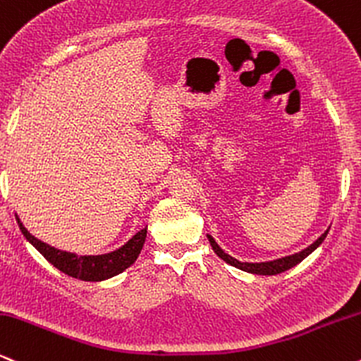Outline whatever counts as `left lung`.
Listing matches in <instances>:
<instances>
[{"mask_svg":"<svg viewBox=\"0 0 361 361\" xmlns=\"http://www.w3.org/2000/svg\"><path fill=\"white\" fill-rule=\"evenodd\" d=\"M329 230H326L323 235L317 238L314 243L309 245L307 248H304L302 252L299 253H294V255H289V257H283V258H277V260H272V262H260V264H248V262H240L236 260V258H233L231 255H228V253H224L221 248H219V245L216 243L214 238L211 235H207V240H209L211 247H213L214 253L218 255L219 258H223L226 264H230L233 267H236V269L240 270H245V272H250V274H257V275H277V274H282L286 272V270L292 269V267H295L300 262L304 260L307 255H311L314 250L319 247L321 243H323L326 235H328Z\"/></svg>","mask_w":361,"mask_h":361,"instance_id":"obj_1","label":"left lung"}]
</instances>
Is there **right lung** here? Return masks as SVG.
<instances>
[{"label":"right lung","mask_w":361,"mask_h":361,"mask_svg":"<svg viewBox=\"0 0 361 361\" xmlns=\"http://www.w3.org/2000/svg\"><path fill=\"white\" fill-rule=\"evenodd\" d=\"M16 221H18V226L25 238L45 257L47 262H50L55 269H59L69 277L86 282L106 281V279H111L128 269L130 265H133L147 238V228H143L133 238L126 241L121 248L114 250L111 253H104V255H75V253L62 252V250H57L44 243V241L37 240L35 236L30 235L18 216H16Z\"/></svg>","instance_id":"add662e5"}]
</instances>
